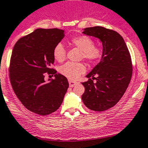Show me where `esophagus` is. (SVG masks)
<instances>
[{"instance_id":"esophagus-1","label":"esophagus","mask_w":148,"mask_h":148,"mask_svg":"<svg viewBox=\"0 0 148 148\" xmlns=\"http://www.w3.org/2000/svg\"><path fill=\"white\" fill-rule=\"evenodd\" d=\"M69 86H70V87H74L76 85H77V84H78V82H76V81L71 80V79H69Z\"/></svg>"}]
</instances>
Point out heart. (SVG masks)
Segmentation results:
<instances>
[{
	"mask_svg": "<svg viewBox=\"0 0 148 148\" xmlns=\"http://www.w3.org/2000/svg\"><path fill=\"white\" fill-rule=\"evenodd\" d=\"M71 44L82 51L81 58L89 62H94L100 59L102 50L99 46H94V40L87 35H81L73 38L71 40ZM54 58L61 62L64 61L66 57V48L62 43H58L53 49ZM86 66L82 62H68L60 68V72L65 77L71 79H75L80 74L85 72Z\"/></svg>",
	"mask_w": 148,
	"mask_h": 148,
	"instance_id": "1",
	"label": "heart"
}]
</instances>
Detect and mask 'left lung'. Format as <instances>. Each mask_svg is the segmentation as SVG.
<instances>
[{"instance_id":"1","label":"left lung","mask_w":148,"mask_h":148,"mask_svg":"<svg viewBox=\"0 0 148 148\" xmlns=\"http://www.w3.org/2000/svg\"><path fill=\"white\" fill-rule=\"evenodd\" d=\"M82 33L99 39L102 54L100 62L86 75L88 80L82 82L85 87L82 100L90 110L104 111L119 102L130 83V54L122 36L114 30L94 26L84 29Z\"/></svg>"}]
</instances>
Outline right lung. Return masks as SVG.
<instances>
[{
  "label": "right lung",
  "mask_w": 148,
  "mask_h": 148,
  "mask_svg": "<svg viewBox=\"0 0 148 148\" xmlns=\"http://www.w3.org/2000/svg\"><path fill=\"white\" fill-rule=\"evenodd\" d=\"M64 30L38 29L18 40L12 53L9 78L19 100L28 110L41 116L60 107L69 88L66 77L51 69L53 49L64 38ZM56 78L45 81V73Z\"/></svg>",
  "instance_id": "right-lung-1"
}]
</instances>
